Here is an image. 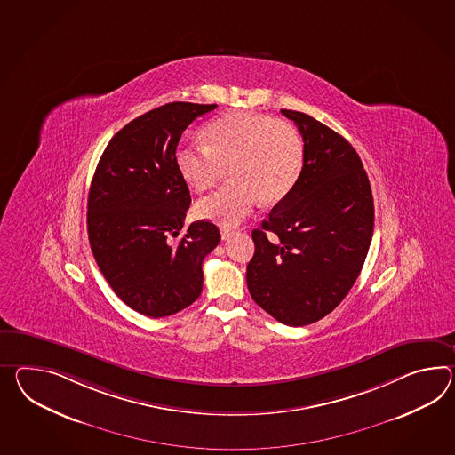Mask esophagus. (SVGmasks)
<instances>
[{
    "label": "esophagus",
    "mask_w": 455,
    "mask_h": 455,
    "mask_svg": "<svg viewBox=\"0 0 455 455\" xmlns=\"http://www.w3.org/2000/svg\"><path fill=\"white\" fill-rule=\"evenodd\" d=\"M220 235H222V240H230L233 235H235V230H230V228H220Z\"/></svg>",
    "instance_id": "34e87169"
}]
</instances>
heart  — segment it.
Returning a JSON list of instances; mask_svg holds the SVG:
<instances>
[{
	"mask_svg": "<svg viewBox=\"0 0 455 455\" xmlns=\"http://www.w3.org/2000/svg\"><path fill=\"white\" fill-rule=\"evenodd\" d=\"M205 146H180L176 167L196 192L213 188L228 167L230 184L197 202L202 219L236 225L261 202L284 199L302 169L298 130L267 115L233 111L204 128Z\"/></svg>",
	"mask_w": 455,
	"mask_h": 455,
	"instance_id": "obj_1",
	"label": "heart"
}]
</instances>
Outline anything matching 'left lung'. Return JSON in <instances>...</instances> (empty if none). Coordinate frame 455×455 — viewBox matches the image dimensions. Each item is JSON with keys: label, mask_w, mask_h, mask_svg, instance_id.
Instances as JSON below:
<instances>
[{"label": "left lung", "mask_w": 455, "mask_h": 455, "mask_svg": "<svg viewBox=\"0 0 455 455\" xmlns=\"http://www.w3.org/2000/svg\"><path fill=\"white\" fill-rule=\"evenodd\" d=\"M281 113L299 130L304 164L294 188L251 233L246 284L269 315L302 327L331 314L354 286L371 243L375 207L354 146L306 113Z\"/></svg>", "instance_id": "left-lung-1"}]
</instances>
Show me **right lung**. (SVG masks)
Returning a JSON list of instances; mask_svg holds the SVG:
<instances>
[{
  "label": "right lung",
  "instance_id": "right-lung-1",
  "mask_svg": "<svg viewBox=\"0 0 455 455\" xmlns=\"http://www.w3.org/2000/svg\"><path fill=\"white\" fill-rule=\"evenodd\" d=\"M217 105L172 101L123 126L92 179L87 230L111 289L132 309L166 317L202 292V261L220 242L217 225L184 227L190 192L176 167L179 140Z\"/></svg>",
  "mask_w": 455,
  "mask_h": 455
}]
</instances>
